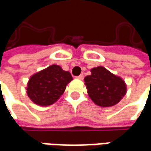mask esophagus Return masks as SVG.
Instances as JSON below:
<instances>
[{"mask_svg": "<svg viewBox=\"0 0 151 151\" xmlns=\"http://www.w3.org/2000/svg\"><path fill=\"white\" fill-rule=\"evenodd\" d=\"M77 78L80 79V80H82V79L84 78V75H83V74H80V75L77 77Z\"/></svg>", "mask_w": 151, "mask_h": 151, "instance_id": "obj_1", "label": "esophagus"}]
</instances>
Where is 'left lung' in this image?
Listing matches in <instances>:
<instances>
[{"label": "left lung", "instance_id": "left-lung-1", "mask_svg": "<svg viewBox=\"0 0 151 151\" xmlns=\"http://www.w3.org/2000/svg\"><path fill=\"white\" fill-rule=\"evenodd\" d=\"M91 74L84 78L90 98L95 104L107 108L116 104L126 93L122 78L102 66L92 69Z\"/></svg>", "mask_w": 151, "mask_h": 151}]
</instances>
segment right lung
Here are the masks:
<instances>
[{"label": "right lung", "instance_id": "1", "mask_svg": "<svg viewBox=\"0 0 151 151\" xmlns=\"http://www.w3.org/2000/svg\"><path fill=\"white\" fill-rule=\"evenodd\" d=\"M72 80L70 73L53 65L31 77L27 93L35 104L48 106L63 95L67 84Z\"/></svg>", "mask_w": 151, "mask_h": 151}]
</instances>
